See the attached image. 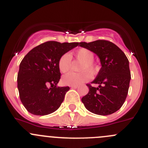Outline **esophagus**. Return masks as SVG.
Listing matches in <instances>:
<instances>
[{"mask_svg": "<svg viewBox=\"0 0 148 148\" xmlns=\"http://www.w3.org/2000/svg\"><path fill=\"white\" fill-rule=\"evenodd\" d=\"M70 87L73 89H77L78 87V86H70Z\"/></svg>", "mask_w": 148, "mask_h": 148, "instance_id": "34e87169", "label": "esophagus"}]
</instances>
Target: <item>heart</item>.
<instances>
[{"instance_id": "b5f03b06", "label": "heart", "mask_w": 148, "mask_h": 148, "mask_svg": "<svg viewBox=\"0 0 148 148\" xmlns=\"http://www.w3.org/2000/svg\"><path fill=\"white\" fill-rule=\"evenodd\" d=\"M74 56L77 61L82 62L79 67L80 73L70 72L64 75L62 82L66 85L77 86L89 80L90 76L87 73L95 74L97 71V67L93 61L95 55L91 51L87 48H80L74 53ZM71 64V57L69 53H65L58 60V69L61 73H66L69 71Z\"/></svg>"}]
</instances>
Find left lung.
<instances>
[{"mask_svg": "<svg viewBox=\"0 0 148 148\" xmlns=\"http://www.w3.org/2000/svg\"><path fill=\"white\" fill-rule=\"evenodd\" d=\"M79 45L95 53L101 68L92 84H87L89 92L82 98L86 108L95 114L107 116L119 110L128 94L131 73L129 60L124 53L108 40L82 42Z\"/></svg>", "mask_w": 148, "mask_h": 148, "instance_id": "1", "label": "left lung"}]
</instances>
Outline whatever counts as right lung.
I'll return each instance as SVG.
<instances>
[{
    "label": "right lung",
    "mask_w": 148,
    "mask_h": 148,
    "mask_svg": "<svg viewBox=\"0 0 148 148\" xmlns=\"http://www.w3.org/2000/svg\"><path fill=\"white\" fill-rule=\"evenodd\" d=\"M79 42L48 41L32 49L21 61L17 76L20 100L32 114L45 116L53 113L62 102L69 87H56L61 79L58 60ZM51 85V88L48 86Z\"/></svg>",
    "instance_id": "1"
}]
</instances>
